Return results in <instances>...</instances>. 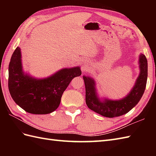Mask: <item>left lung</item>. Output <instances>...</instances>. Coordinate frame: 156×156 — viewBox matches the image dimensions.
Segmentation results:
<instances>
[{
	"mask_svg": "<svg viewBox=\"0 0 156 156\" xmlns=\"http://www.w3.org/2000/svg\"><path fill=\"white\" fill-rule=\"evenodd\" d=\"M140 73L133 88L123 98L117 101L100 100L96 92L95 82L92 78L83 76L86 88V103L90 110L103 117L112 118L126 114L131 111L143 96L147 79V61L144 54L140 55Z\"/></svg>",
	"mask_w": 156,
	"mask_h": 156,
	"instance_id": "1",
	"label": "left lung"
}]
</instances>
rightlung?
Returning a JSON list of instances; mask_svg holds the SVG:
<instances>
[{
    "mask_svg": "<svg viewBox=\"0 0 156 156\" xmlns=\"http://www.w3.org/2000/svg\"><path fill=\"white\" fill-rule=\"evenodd\" d=\"M81 74L78 66L62 69L47 78H32L23 72L21 49L17 47L9 66V90L13 101L26 112L51 113L59 107L62 96L72 79Z\"/></svg>",
    "mask_w": 156,
    "mask_h": 156,
    "instance_id": "add662e5",
    "label": "right lung"
}]
</instances>
